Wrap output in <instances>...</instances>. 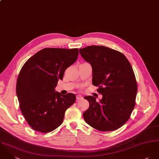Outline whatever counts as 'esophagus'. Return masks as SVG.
<instances>
[{
	"instance_id": "obj_1",
	"label": "esophagus",
	"mask_w": 159,
	"mask_h": 159,
	"mask_svg": "<svg viewBox=\"0 0 159 159\" xmlns=\"http://www.w3.org/2000/svg\"><path fill=\"white\" fill-rule=\"evenodd\" d=\"M76 99H77V100H81V99H83V97H82V96L78 95L76 96Z\"/></svg>"
}]
</instances>
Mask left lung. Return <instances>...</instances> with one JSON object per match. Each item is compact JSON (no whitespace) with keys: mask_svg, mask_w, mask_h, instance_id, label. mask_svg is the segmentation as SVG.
Masks as SVG:
<instances>
[{"mask_svg":"<svg viewBox=\"0 0 159 159\" xmlns=\"http://www.w3.org/2000/svg\"><path fill=\"white\" fill-rule=\"evenodd\" d=\"M79 52L91 64L93 85L102 95L99 102L85 97L90 106L84 120L99 131H114L127 122L135 106L138 86L133 68L123 53L106 47L88 46Z\"/></svg>","mask_w":159,"mask_h":159,"instance_id":"obj_1","label":"left lung"}]
</instances>
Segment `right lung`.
<instances>
[{
	"label": "right lung",
	"instance_id": "obj_1",
	"mask_svg": "<svg viewBox=\"0 0 159 159\" xmlns=\"http://www.w3.org/2000/svg\"><path fill=\"white\" fill-rule=\"evenodd\" d=\"M78 55L77 48H45L23 66L16 92L22 114L33 129L48 133L63 123L66 109L76 97L73 93L62 95L55 88Z\"/></svg>",
	"mask_w": 159,
	"mask_h": 159
}]
</instances>
